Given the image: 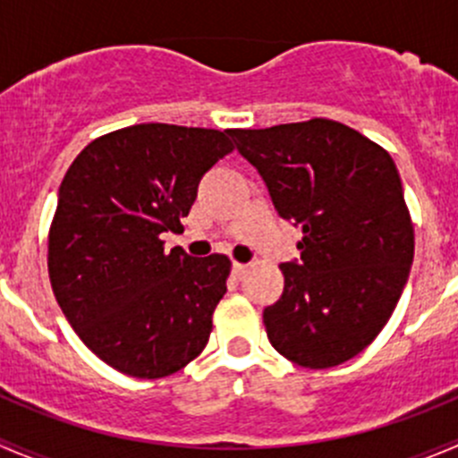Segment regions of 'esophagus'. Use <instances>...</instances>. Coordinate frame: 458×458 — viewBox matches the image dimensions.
Returning <instances> with one entry per match:
<instances>
[{"mask_svg":"<svg viewBox=\"0 0 458 458\" xmlns=\"http://www.w3.org/2000/svg\"><path fill=\"white\" fill-rule=\"evenodd\" d=\"M246 270H248L246 263H239V261H234V263H233V275H234V276L246 275Z\"/></svg>","mask_w":458,"mask_h":458,"instance_id":"obj_1","label":"esophagus"}]
</instances>
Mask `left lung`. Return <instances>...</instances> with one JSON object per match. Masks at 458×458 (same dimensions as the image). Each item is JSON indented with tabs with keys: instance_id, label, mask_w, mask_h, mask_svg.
Masks as SVG:
<instances>
[{
	"instance_id": "8db88e82",
	"label": "left lung",
	"mask_w": 458,
	"mask_h": 458,
	"mask_svg": "<svg viewBox=\"0 0 458 458\" xmlns=\"http://www.w3.org/2000/svg\"><path fill=\"white\" fill-rule=\"evenodd\" d=\"M266 182L284 219L303 233L301 261L281 266L284 294L263 310L272 348L323 370L357 357L399 303L414 257V225L386 148L315 117L228 131Z\"/></svg>"
}]
</instances>
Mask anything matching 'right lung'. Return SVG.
<instances>
[{
    "label": "right lung",
    "instance_id": "right-lung-1",
    "mask_svg": "<svg viewBox=\"0 0 458 458\" xmlns=\"http://www.w3.org/2000/svg\"><path fill=\"white\" fill-rule=\"evenodd\" d=\"M228 131L137 123L97 137L59 186L48 233L55 299L86 348L114 370L161 378L206 348L230 259H195L161 234L182 228Z\"/></svg>",
    "mask_w": 458,
    "mask_h": 458
}]
</instances>
